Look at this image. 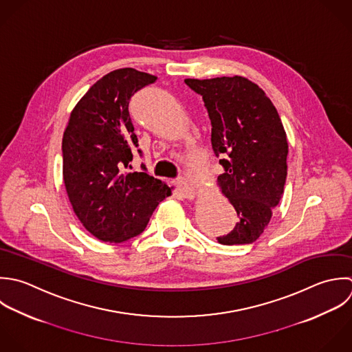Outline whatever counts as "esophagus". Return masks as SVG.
Returning a JSON list of instances; mask_svg holds the SVG:
<instances>
[{"instance_id": "esophagus-1", "label": "esophagus", "mask_w": 352, "mask_h": 352, "mask_svg": "<svg viewBox=\"0 0 352 352\" xmlns=\"http://www.w3.org/2000/svg\"><path fill=\"white\" fill-rule=\"evenodd\" d=\"M177 186L181 189V192L184 193V196L188 199V200H193L196 196H197V190L184 178H179L177 179Z\"/></svg>"}]
</instances>
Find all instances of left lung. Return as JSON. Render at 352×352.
Wrapping results in <instances>:
<instances>
[{"instance_id": "obj_1", "label": "left lung", "mask_w": 352, "mask_h": 352, "mask_svg": "<svg viewBox=\"0 0 352 352\" xmlns=\"http://www.w3.org/2000/svg\"><path fill=\"white\" fill-rule=\"evenodd\" d=\"M203 96L211 120V145L223 174L222 195L234 207L239 222L218 237L223 245L256 241L280 203L287 179L288 138L281 118L266 93L241 75L185 79Z\"/></svg>"}]
</instances>
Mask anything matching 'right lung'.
Listing matches in <instances>:
<instances>
[{
    "mask_svg": "<svg viewBox=\"0 0 352 352\" xmlns=\"http://www.w3.org/2000/svg\"><path fill=\"white\" fill-rule=\"evenodd\" d=\"M157 76L119 68L98 79L71 111L63 134V179L83 228L104 243H122L146 228L174 186L146 173H123L138 146L129 101Z\"/></svg>",
    "mask_w": 352,
    "mask_h": 352,
    "instance_id": "add662e5",
    "label": "right lung"
}]
</instances>
